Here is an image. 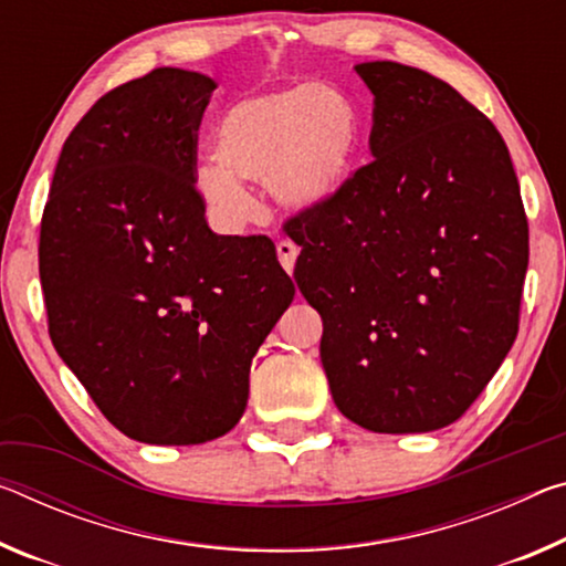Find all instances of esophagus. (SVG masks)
Listing matches in <instances>:
<instances>
[{"label":"esophagus","mask_w":566,"mask_h":566,"mask_svg":"<svg viewBox=\"0 0 566 566\" xmlns=\"http://www.w3.org/2000/svg\"><path fill=\"white\" fill-rule=\"evenodd\" d=\"M297 254H300V247L290 239H282L280 244H276V256H280V262L286 269V274L294 272V262H297Z\"/></svg>","instance_id":"1"}]
</instances>
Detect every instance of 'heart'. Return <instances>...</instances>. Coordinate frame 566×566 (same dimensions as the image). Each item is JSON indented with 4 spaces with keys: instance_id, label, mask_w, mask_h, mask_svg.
I'll return each instance as SVG.
<instances>
[{
    "instance_id": "obj_1",
    "label": "heart",
    "mask_w": 566,
    "mask_h": 566,
    "mask_svg": "<svg viewBox=\"0 0 566 566\" xmlns=\"http://www.w3.org/2000/svg\"><path fill=\"white\" fill-rule=\"evenodd\" d=\"M360 146V111L329 83H300L239 97L213 130V158L196 170L203 199L223 221H244L251 196L269 186L286 209H310L339 193Z\"/></svg>"
}]
</instances>
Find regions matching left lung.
I'll list each match as a JSON object with an SVG mask.
<instances>
[{"label":"left lung","mask_w":566,"mask_h":566,"mask_svg":"<svg viewBox=\"0 0 566 566\" xmlns=\"http://www.w3.org/2000/svg\"><path fill=\"white\" fill-rule=\"evenodd\" d=\"M355 73L375 158L284 231L339 412L428 433L471 408L514 345L528 221L504 138L459 90L400 62Z\"/></svg>","instance_id":"8db88e82"}]
</instances>
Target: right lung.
Returning a JSON list of instances; mask_svg holds the SVG:
<instances>
[{
	"label": "right lung",
	"mask_w": 566,
	"mask_h": 566,
	"mask_svg": "<svg viewBox=\"0 0 566 566\" xmlns=\"http://www.w3.org/2000/svg\"><path fill=\"white\" fill-rule=\"evenodd\" d=\"M217 83L158 67L70 133L40 223L57 355L133 441L196 446L239 423L259 345L294 300L262 234L221 237L196 188Z\"/></svg>",
	"instance_id": "right-lung-1"
}]
</instances>
